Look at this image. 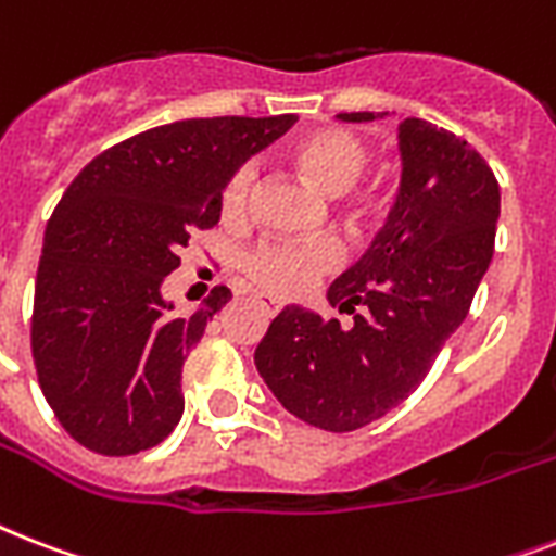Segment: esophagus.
Wrapping results in <instances>:
<instances>
[{
    "label": "esophagus",
    "instance_id": "34e87169",
    "mask_svg": "<svg viewBox=\"0 0 556 556\" xmlns=\"http://www.w3.org/2000/svg\"><path fill=\"white\" fill-rule=\"evenodd\" d=\"M253 303L260 305L262 312H268V314H277L279 308H282V303H279L277 296H270V294H256L253 296Z\"/></svg>",
    "mask_w": 556,
    "mask_h": 556
}]
</instances>
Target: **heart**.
<instances>
[{"mask_svg":"<svg viewBox=\"0 0 556 556\" xmlns=\"http://www.w3.org/2000/svg\"><path fill=\"white\" fill-rule=\"evenodd\" d=\"M288 159L308 185L326 195H343L340 216L352 233L366 230L387 204L383 187L378 181H361L375 161V147L355 129L320 126L303 135L291 147ZM253 181L256 176L251 167H239L230 173L222 190V216L227 222L244 218ZM338 260V244L329 239L303 244H262L244 260V270L253 282H260L274 294H300L314 279H320L326 270L334 268Z\"/></svg>","mask_w":556,"mask_h":556,"instance_id":"1","label":"heart"}]
</instances>
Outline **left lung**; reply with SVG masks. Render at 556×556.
<instances>
[{
    "mask_svg": "<svg viewBox=\"0 0 556 556\" xmlns=\"http://www.w3.org/2000/svg\"><path fill=\"white\" fill-rule=\"evenodd\" d=\"M346 124L375 112H343ZM401 190L369 251L329 286L340 320L286 305L256 346V369L288 413L329 432L378 421L418 389L465 323L493 260L500 185L467 141L406 117Z\"/></svg>",
    "mask_w": 556,
    "mask_h": 556,
    "instance_id": "1",
    "label": "left lung"
}]
</instances>
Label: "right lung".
I'll return each mask as SVG.
<instances>
[{
  "label": "right lung",
  "mask_w": 556,
  "mask_h": 556,
  "mask_svg": "<svg viewBox=\"0 0 556 556\" xmlns=\"http://www.w3.org/2000/svg\"><path fill=\"white\" fill-rule=\"evenodd\" d=\"M294 115L192 117L109 147L48 218L34 288L30 352L56 421L100 456H132L176 430L181 366L213 314L218 286L190 317L164 300L192 230L222 216L233 169Z\"/></svg>",
  "instance_id": "obj_1"
}]
</instances>
